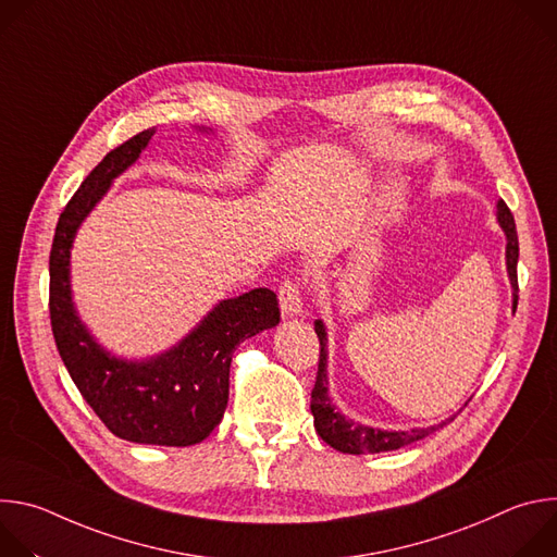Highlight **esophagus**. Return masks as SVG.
<instances>
[{"instance_id": "1", "label": "esophagus", "mask_w": 557, "mask_h": 557, "mask_svg": "<svg viewBox=\"0 0 557 557\" xmlns=\"http://www.w3.org/2000/svg\"><path fill=\"white\" fill-rule=\"evenodd\" d=\"M280 308L286 320H293V317L301 314V293L295 282H284L280 286Z\"/></svg>"}]
</instances>
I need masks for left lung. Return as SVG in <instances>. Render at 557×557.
I'll use <instances>...</instances> for the list:
<instances>
[{"mask_svg":"<svg viewBox=\"0 0 557 557\" xmlns=\"http://www.w3.org/2000/svg\"><path fill=\"white\" fill-rule=\"evenodd\" d=\"M496 220L505 233V267H507V277L511 284V310L516 312L518 306V233H516V222L509 211V207L498 200L496 202ZM314 333L320 337L322 355H320V370H317V381L310 394V412L314 419V430L326 441L333 449L344 451V454H379V451H392V449H401L414 441H421L443 425L451 423L454 417L467 406L451 414L449 419L428 425V428H412V430H381L372 425H363L359 421L346 419V414L339 412L335 401L331 399V383H329V329L324 320H314Z\"/></svg>","mask_w":557,"mask_h":557,"instance_id":"8db88e82","label":"left lung"}]
</instances>
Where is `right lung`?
<instances>
[{"label": "right lung", "mask_w": 557, "mask_h": 557, "mask_svg": "<svg viewBox=\"0 0 557 557\" xmlns=\"http://www.w3.org/2000/svg\"><path fill=\"white\" fill-rule=\"evenodd\" d=\"M196 132L215 134L211 127ZM153 134L156 127L143 129L112 149L63 209L50 251V322L74 385L112 434L138 445L187 447L205 441L222 421L235 346L275 329L280 308L269 288L220 299L183 339L143 359L108 350L86 326L72 295L74 237Z\"/></svg>", "instance_id": "obj_1"}]
</instances>
